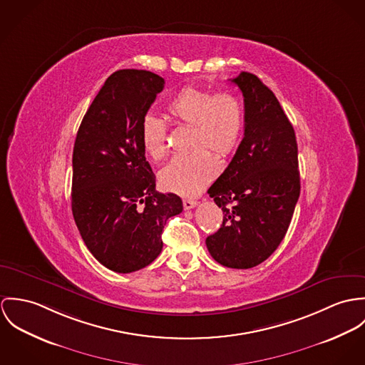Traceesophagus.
Masks as SVG:
<instances>
[{
    "label": "esophagus",
    "instance_id": "obj_1",
    "mask_svg": "<svg viewBox=\"0 0 365 365\" xmlns=\"http://www.w3.org/2000/svg\"><path fill=\"white\" fill-rule=\"evenodd\" d=\"M197 204H199V202H196V200H189V199L183 200V207H185V210H190V208H195Z\"/></svg>",
    "mask_w": 365,
    "mask_h": 365
}]
</instances>
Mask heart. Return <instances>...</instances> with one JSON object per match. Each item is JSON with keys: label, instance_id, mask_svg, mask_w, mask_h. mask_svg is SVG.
I'll list each match as a JSON object with an SVG mask.
<instances>
[{"label": "heart", "instance_id": "obj_1", "mask_svg": "<svg viewBox=\"0 0 365 365\" xmlns=\"http://www.w3.org/2000/svg\"><path fill=\"white\" fill-rule=\"evenodd\" d=\"M168 112L175 122L192 127L190 148L196 150L170 160L160 172V183L168 192L195 196L218 172V163L210 151L228 157L238 147L245 124L242 103L234 93H212L189 85L172 98ZM140 137L145 153L155 161L163 160L168 153L166 123L145 115Z\"/></svg>", "mask_w": 365, "mask_h": 365}]
</instances>
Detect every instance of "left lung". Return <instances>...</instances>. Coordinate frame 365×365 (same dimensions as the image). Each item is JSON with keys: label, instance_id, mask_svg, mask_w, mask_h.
Wrapping results in <instances>:
<instances>
[{"label": "left lung", "instance_id": "8db88e82", "mask_svg": "<svg viewBox=\"0 0 365 365\" xmlns=\"http://www.w3.org/2000/svg\"><path fill=\"white\" fill-rule=\"evenodd\" d=\"M232 82L245 103L243 138L228 168L208 189L224 212L205 245L215 262L250 269L264 262L289 227L301 183L294 127L274 93L255 74Z\"/></svg>", "mask_w": 365, "mask_h": 365}]
</instances>
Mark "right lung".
<instances>
[{
    "instance_id": "1",
    "label": "right lung",
    "mask_w": 365,
    "mask_h": 365,
    "mask_svg": "<svg viewBox=\"0 0 365 365\" xmlns=\"http://www.w3.org/2000/svg\"><path fill=\"white\" fill-rule=\"evenodd\" d=\"M145 70L113 73L86 110L73 153L71 208L82 241L116 273L137 272L163 250L168 218L182 199L155 190L140 137L143 118L163 89Z\"/></svg>"
}]
</instances>
